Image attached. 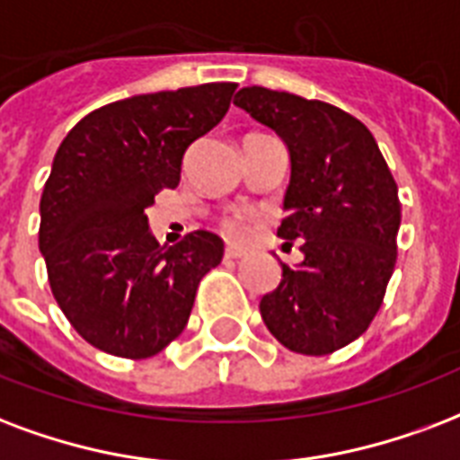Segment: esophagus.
I'll return each instance as SVG.
<instances>
[{"label": "esophagus", "instance_id": "34e87169", "mask_svg": "<svg viewBox=\"0 0 460 460\" xmlns=\"http://www.w3.org/2000/svg\"><path fill=\"white\" fill-rule=\"evenodd\" d=\"M245 251H241V248H234V245H226L224 248V258H229V261H238V258H243Z\"/></svg>", "mask_w": 460, "mask_h": 460}]
</instances>
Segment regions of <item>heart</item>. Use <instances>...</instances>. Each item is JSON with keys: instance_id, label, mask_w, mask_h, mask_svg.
Listing matches in <instances>:
<instances>
[{"instance_id": "b5f03b06", "label": "heart", "mask_w": 460, "mask_h": 460, "mask_svg": "<svg viewBox=\"0 0 460 460\" xmlns=\"http://www.w3.org/2000/svg\"><path fill=\"white\" fill-rule=\"evenodd\" d=\"M224 234L229 238H241L245 234V217L243 215H236V217H229L226 222H224Z\"/></svg>"}]
</instances>
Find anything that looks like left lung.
Listing matches in <instances>:
<instances>
[{
    "mask_svg": "<svg viewBox=\"0 0 460 460\" xmlns=\"http://www.w3.org/2000/svg\"><path fill=\"white\" fill-rule=\"evenodd\" d=\"M234 105L275 129L289 152L287 217L304 261L261 299L268 331L299 355H331L362 335L384 304L401 229L398 185L367 125L323 101L245 86Z\"/></svg>",
    "mask_w": 460,
    "mask_h": 460,
    "instance_id": "obj_1",
    "label": "left lung"
}]
</instances>
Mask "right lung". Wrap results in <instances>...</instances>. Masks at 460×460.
Segmentation results:
<instances>
[{
  "label": "right lung",
  "mask_w": 460,
  "mask_h": 460,
  "mask_svg": "<svg viewBox=\"0 0 460 460\" xmlns=\"http://www.w3.org/2000/svg\"><path fill=\"white\" fill-rule=\"evenodd\" d=\"M236 84L122 98L62 139L40 198L38 245L55 301L86 342L146 359L183 332L224 241L192 231L159 245L146 207L181 183L185 149L229 111Z\"/></svg>",
  "instance_id": "obj_1"
}]
</instances>
